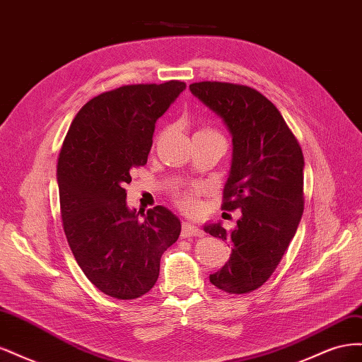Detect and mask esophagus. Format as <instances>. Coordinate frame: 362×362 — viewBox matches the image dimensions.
<instances>
[{
	"instance_id": "esophagus-1",
	"label": "esophagus",
	"mask_w": 362,
	"mask_h": 362,
	"mask_svg": "<svg viewBox=\"0 0 362 362\" xmlns=\"http://www.w3.org/2000/svg\"><path fill=\"white\" fill-rule=\"evenodd\" d=\"M204 231L199 229L198 226H194L193 223L184 222L182 228H181V237L182 238H189V237H202Z\"/></svg>"
}]
</instances>
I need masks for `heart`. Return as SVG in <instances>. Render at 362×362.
I'll return each mask as SVG.
<instances>
[{
    "mask_svg": "<svg viewBox=\"0 0 362 362\" xmlns=\"http://www.w3.org/2000/svg\"><path fill=\"white\" fill-rule=\"evenodd\" d=\"M202 131H210V129H202ZM198 194H199V189L182 190L175 194V199H177V204L182 208V210L189 213H196L199 208Z\"/></svg>",
    "mask_w": 362,
    "mask_h": 362,
    "instance_id": "heart-1",
    "label": "heart"
}]
</instances>
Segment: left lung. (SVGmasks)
<instances>
[{"label":"left lung","instance_id":"8db88e82","mask_svg":"<svg viewBox=\"0 0 362 362\" xmlns=\"http://www.w3.org/2000/svg\"><path fill=\"white\" fill-rule=\"evenodd\" d=\"M192 93L233 136V161L222 210L242 211L237 228L221 223L205 233L231 242L226 264L210 282L229 294L259 288L275 272L303 213V154L278 108L243 84L201 81Z\"/></svg>","mask_w":362,"mask_h":362}]
</instances>
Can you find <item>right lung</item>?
Masks as SVG:
<instances>
[{"mask_svg": "<svg viewBox=\"0 0 362 362\" xmlns=\"http://www.w3.org/2000/svg\"><path fill=\"white\" fill-rule=\"evenodd\" d=\"M184 89L172 80L104 92L81 107L64 137L57 163L64 234L87 279L110 298L146 294L163 252L180 237V218L166 206L140 221L124 187L148 161L157 119Z\"/></svg>", "mask_w": 362, "mask_h": 362, "instance_id": "obj_1", "label": "right lung"}]
</instances>
